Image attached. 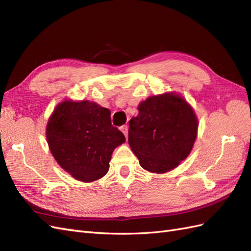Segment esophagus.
Listing matches in <instances>:
<instances>
[{
	"instance_id": "34e87169",
	"label": "esophagus",
	"mask_w": 251,
	"mask_h": 251,
	"mask_svg": "<svg viewBox=\"0 0 251 251\" xmlns=\"http://www.w3.org/2000/svg\"><path fill=\"white\" fill-rule=\"evenodd\" d=\"M120 130H121V132H123V133L125 134L126 137H127V133H128V127H127V126H123L120 127Z\"/></svg>"
}]
</instances>
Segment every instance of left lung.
<instances>
[{
    "instance_id": "8db88e82",
    "label": "left lung",
    "mask_w": 251,
    "mask_h": 251,
    "mask_svg": "<svg viewBox=\"0 0 251 251\" xmlns=\"http://www.w3.org/2000/svg\"><path fill=\"white\" fill-rule=\"evenodd\" d=\"M128 126V144L140 165L151 173L169 172L191 153L198 120L184 100L175 94L151 96L138 105Z\"/></svg>"
}]
</instances>
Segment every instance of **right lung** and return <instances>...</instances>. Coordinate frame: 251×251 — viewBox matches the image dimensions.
Here are the masks:
<instances>
[{
    "label": "right lung",
    "instance_id": "1",
    "mask_svg": "<svg viewBox=\"0 0 251 251\" xmlns=\"http://www.w3.org/2000/svg\"><path fill=\"white\" fill-rule=\"evenodd\" d=\"M46 136L57 163L83 182L103 177L113 151L126 141L113 126L111 112L88 100L59 103L48 121Z\"/></svg>",
    "mask_w": 251,
    "mask_h": 251
}]
</instances>
